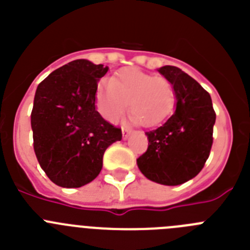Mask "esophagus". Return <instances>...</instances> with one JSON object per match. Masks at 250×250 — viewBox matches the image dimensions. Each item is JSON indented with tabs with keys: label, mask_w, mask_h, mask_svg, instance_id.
I'll return each instance as SVG.
<instances>
[{
	"label": "esophagus",
	"mask_w": 250,
	"mask_h": 250,
	"mask_svg": "<svg viewBox=\"0 0 250 250\" xmlns=\"http://www.w3.org/2000/svg\"><path fill=\"white\" fill-rule=\"evenodd\" d=\"M121 130H123V138H124V139H127V138H129V135H130V132H131V130H130L129 127H124V126H123V129H121Z\"/></svg>",
	"instance_id": "34e87169"
}]
</instances>
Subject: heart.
I'll list each match as a JSON object with an SVG mask.
<instances>
[{"label":"heart","instance_id":"heart-1","mask_svg":"<svg viewBox=\"0 0 250 250\" xmlns=\"http://www.w3.org/2000/svg\"><path fill=\"white\" fill-rule=\"evenodd\" d=\"M176 92L164 76L139 68L121 70L118 76L104 79L96 90V106L106 120L116 121L127 109L130 119L144 126H155L173 114Z\"/></svg>","mask_w":250,"mask_h":250}]
</instances>
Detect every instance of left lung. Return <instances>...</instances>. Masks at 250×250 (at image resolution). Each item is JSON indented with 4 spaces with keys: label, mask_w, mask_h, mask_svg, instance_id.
<instances>
[{
    "label": "left lung",
    "mask_w": 250,
    "mask_h": 250,
    "mask_svg": "<svg viewBox=\"0 0 250 250\" xmlns=\"http://www.w3.org/2000/svg\"><path fill=\"white\" fill-rule=\"evenodd\" d=\"M159 72L173 83L176 109L165 124L145 132L147 150L136 161L151 182L180 185L198 175L209 158L215 111L209 92L180 68L163 66Z\"/></svg>",
    "instance_id": "left-lung-1"
}]
</instances>
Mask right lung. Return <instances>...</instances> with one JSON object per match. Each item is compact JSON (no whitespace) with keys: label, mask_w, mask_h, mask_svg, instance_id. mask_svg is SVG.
<instances>
[{"label":"right lung","mask_w":250,"mask_h":250,"mask_svg":"<svg viewBox=\"0 0 250 250\" xmlns=\"http://www.w3.org/2000/svg\"><path fill=\"white\" fill-rule=\"evenodd\" d=\"M109 68L75 60L37 86L31 127L40 167L51 182L80 188L100 174L104 152L121 140L120 127L96 111L98 81Z\"/></svg>","instance_id":"add662e5"}]
</instances>
